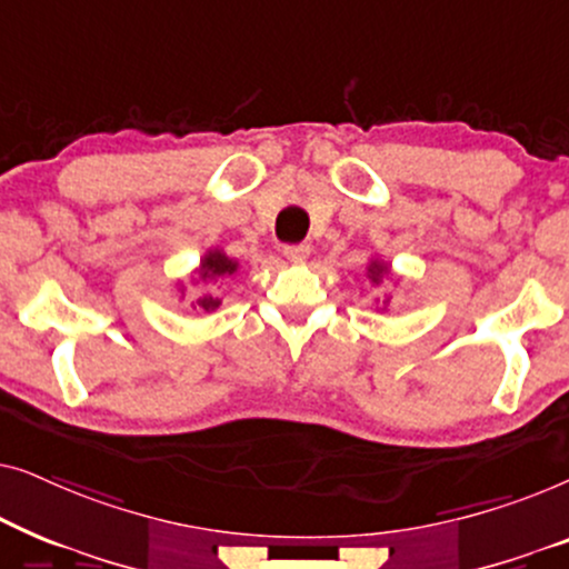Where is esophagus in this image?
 <instances>
[{"mask_svg": "<svg viewBox=\"0 0 569 569\" xmlns=\"http://www.w3.org/2000/svg\"><path fill=\"white\" fill-rule=\"evenodd\" d=\"M284 256L295 263H302L310 256V246L300 243V246H284Z\"/></svg>", "mask_w": 569, "mask_h": 569, "instance_id": "34e87169", "label": "esophagus"}]
</instances>
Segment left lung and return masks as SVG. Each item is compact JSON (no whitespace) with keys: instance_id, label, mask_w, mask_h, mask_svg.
Wrapping results in <instances>:
<instances>
[{"instance_id":"1","label":"left lung","mask_w":569,"mask_h":569,"mask_svg":"<svg viewBox=\"0 0 569 569\" xmlns=\"http://www.w3.org/2000/svg\"><path fill=\"white\" fill-rule=\"evenodd\" d=\"M365 277H368L370 282L376 284V287H380L383 282H391L393 287H399V284H401V277H393L391 263L380 259V256H370V259H368V267H365ZM386 298L391 300V295L386 292ZM386 310H388V308H386Z\"/></svg>"}]
</instances>
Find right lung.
<instances>
[{
    "label": "right lung",
    "mask_w": 569,
    "mask_h": 569,
    "mask_svg": "<svg viewBox=\"0 0 569 569\" xmlns=\"http://www.w3.org/2000/svg\"><path fill=\"white\" fill-rule=\"evenodd\" d=\"M238 271H240V261L224 253L220 246H212V248H207L204 256H201L197 269H191L189 282L193 287H214V284L228 282L230 277L238 274ZM178 292H181V298H183L186 282H178ZM220 306H222V298L212 292L199 295V298L191 302L193 310H204V313H212V310H217Z\"/></svg>",
    "instance_id": "obj_1"
}]
</instances>
